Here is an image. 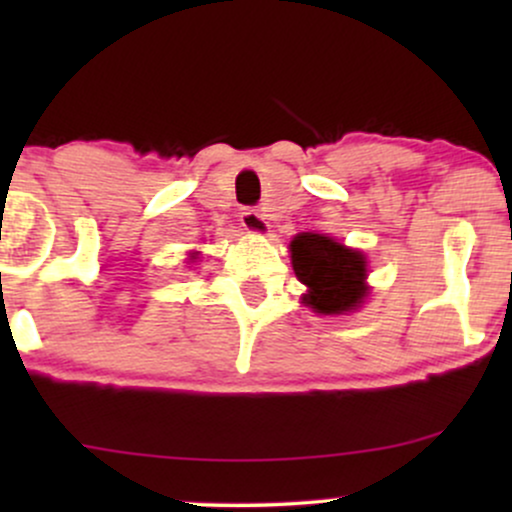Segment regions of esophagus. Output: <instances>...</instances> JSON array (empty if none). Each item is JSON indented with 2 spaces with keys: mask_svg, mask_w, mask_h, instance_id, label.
Wrapping results in <instances>:
<instances>
[{
  "mask_svg": "<svg viewBox=\"0 0 512 512\" xmlns=\"http://www.w3.org/2000/svg\"><path fill=\"white\" fill-rule=\"evenodd\" d=\"M240 223H243L245 231L252 233V236H267L269 233V221L257 209L240 211Z\"/></svg>",
  "mask_w": 512,
  "mask_h": 512,
  "instance_id": "esophagus-1",
  "label": "esophagus"
}]
</instances>
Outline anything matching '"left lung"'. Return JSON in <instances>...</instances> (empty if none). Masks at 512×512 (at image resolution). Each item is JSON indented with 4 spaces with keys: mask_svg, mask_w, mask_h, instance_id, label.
<instances>
[{
    "mask_svg": "<svg viewBox=\"0 0 512 512\" xmlns=\"http://www.w3.org/2000/svg\"><path fill=\"white\" fill-rule=\"evenodd\" d=\"M291 264L308 286L301 301L320 315L354 313L368 296L363 252L346 248L322 233H298L291 240Z\"/></svg>",
    "mask_w": 512,
    "mask_h": 512,
    "instance_id": "obj_1",
    "label": "left lung"
}]
</instances>
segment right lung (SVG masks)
Wrapping results in <instances>:
<instances>
[{
  "mask_svg": "<svg viewBox=\"0 0 512 512\" xmlns=\"http://www.w3.org/2000/svg\"><path fill=\"white\" fill-rule=\"evenodd\" d=\"M192 257H195V255H192Z\"/></svg>",
  "mask_w": 512,
  "mask_h": 512,
  "instance_id": "1",
  "label": "right lung"
}]
</instances>
